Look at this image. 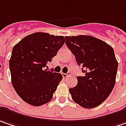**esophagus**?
<instances>
[{
    "label": "esophagus",
    "instance_id": "obj_1",
    "mask_svg": "<svg viewBox=\"0 0 126 126\" xmlns=\"http://www.w3.org/2000/svg\"><path fill=\"white\" fill-rule=\"evenodd\" d=\"M62 75H63V76L64 78H66V77H68V76H70V72L69 73H62Z\"/></svg>",
    "mask_w": 126,
    "mask_h": 126
}]
</instances>
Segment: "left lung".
I'll list each match as a JSON object with an SVG mask.
<instances>
[{"instance_id": "obj_1", "label": "left lung", "mask_w": 126, "mask_h": 126, "mask_svg": "<svg viewBox=\"0 0 126 126\" xmlns=\"http://www.w3.org/2000/svg\"><path fill=\"white\" fill-rule=\"evenodd\" d=\"M65 44L82 65L83 76H78L76 87L69 88L72 99L85 108L100 105L112 92L118 70L113 48L91 35L66 36Z\"/></svg>"}]
</instances>
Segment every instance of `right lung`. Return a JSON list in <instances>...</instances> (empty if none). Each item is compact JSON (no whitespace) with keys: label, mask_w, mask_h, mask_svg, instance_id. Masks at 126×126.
<instances>
[{"label":"right lung","mask_w":126,"mask_h":126,"mask_svg":"<svg viewBox=\"0 0 126 126\" xmlns=\"http://www.w3.org/2000/svg\"><path fill=\"white\" fill-rule=\"evenodd\" d=\"M64 43L62 35L38 32L14 46L9 61L11 82L26 103L39 106L52 99L63 76L45 68Z\"/></svg>","instance_id":"add662e5"}]
</instances>
